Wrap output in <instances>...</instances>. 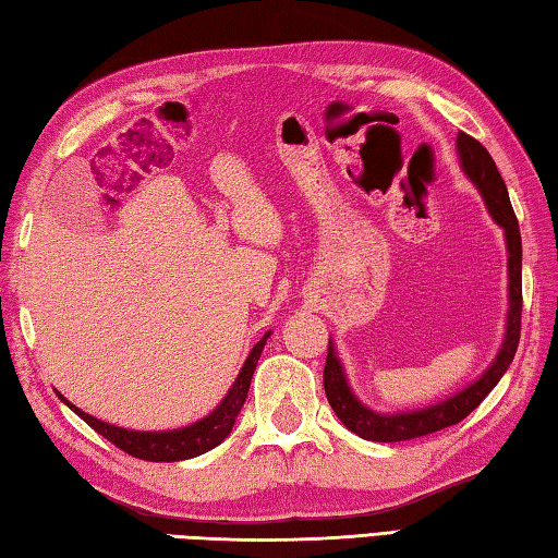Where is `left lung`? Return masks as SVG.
<instances>
[{"instance_id":"obj_1","label":"left lung","mask_w":558,"mask_h":558,"mask_svg":"<svg viewBox=\"0 0 558 558\" xmlns=\"http://www.w3.org/2000/svg\"><path fill=\"white\" fill-rule=\"evenodd\" d=\"M458 153H461V162L465 174L473 181L482 197H485L489 215L497 219V225L506 233V247H509V322H506V339L497 361L482 375L475 384L468 389L456 393L453 399L429 405L425 411L413 413H399V415H379L369 411L361 401L355 399L353 391L345 384L341 363L333 355L331 343L327 345V363H325V393L327 401L333 408V413L341 423L355 432L357 437L367 441H408L432 435L444 427L458 425L465 415H470L475 408L485 401V396L497 387V381L509 369L513 355L518 351V341H521V313H523V245H521V229H518V219L509 201V191L499 174L497 165H494L487 147L473 135L458 131Z\"/></svg>"}]
</instances>
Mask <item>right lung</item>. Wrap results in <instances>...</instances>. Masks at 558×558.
<instances>
[{
    "instance_id": "obj_1",
    "label": "right lung",
    "mask_w": 558,
    "mask_h": 558,
    "mask_svg": "<svg viewBox=\"0 0 558 558\" xmlns=\"http://www.w3.org/2000/svg\"><path fill=\"white\" fill-rule=\"evenodd\" d=\"M269 331L259 339L247 361L243 365V369L239 373L233 387L229 389V393L225 396V401L217 405V411L209 413L207 417H203L201 423L189 425L183 429H174V432H131L123 427H114L107 425L102 420H97L88 413L78 411L76 405H71L64 396L61 399L66 401V405H71L73 413H78L85 423H88L97 435H102L107 441L114 444L117 449L126 451L133 458H141V461H153V463H171V461H185V458L201 456L209 449H215L217 444L225 441V437L231 432L233 423L241 413V408L245 403L247 389H251V379L255 373V365L259 361V353H263L265 343H267Z\"/></svg>"
}]
</instances>
